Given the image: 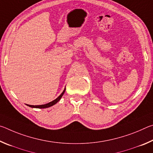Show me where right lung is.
<instances>
[{"label":"right lung","mask_w":153,"mask_h":153,"mask_svg":"<svg viewBox=\"0 0 153 153\" xmlns=\"http://www.w3.org/2000/svg\"><path fill=\"white\" fill-rule=\"evenodd\" d=\"M65 88L64 90L63 91V92L61 93V94L59 96V97L56 98V99H55L54 100H53V101H51L50 102L48 103H46V104H45V105H27V106H28V107H32V108H48V107H51V106H53L54 105H55L56 103H57L59 100H60V99L61 98V97H63V94L65 93Z\"/></svg>","instance_id":"obj_1"}]
</instances>
